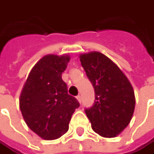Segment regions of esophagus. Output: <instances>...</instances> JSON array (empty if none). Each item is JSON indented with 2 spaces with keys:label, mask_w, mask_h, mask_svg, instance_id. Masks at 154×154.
<instances>
[{
  "label": "esophagus",
  "mask_w": 154,
  "mask_h": 154,
  "mask_svg": "<svg viewBox=\"0 0 154 154\" xmlns=\"http://www.w3.org/2000/svg\"><path fill=\"white\" fill-rule=\"evenodd\" d=\"M76 99H78V100H79V102L81 103V100H82V98H81V96H80V95H78V96H76Z\"/></svg>",
  "instance_id": "esophagus-1"
}]
</instances>
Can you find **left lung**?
<instances>
[{
	"mask_svg": "<svg viewBox=\"0 0 154 154\" xmlns=\"http://www.w3.org/2000/svg\"><path fill=\"white\" fill-rule=\"evenodd\" d=\"M79 59L95 91L94 104L85 109L91 128L102 137H116L133 116V88L121 69L100 52L84 54Z\"/></svg>",
	"mask_w": 154,
	"mask_h": 154,
	"instance_id": "1",
	"label": "left lung"
}]
</instances>
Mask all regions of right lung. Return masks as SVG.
<instances>
[{
    "mask_svg": "<svg viewBox=\"0 0 154 154\" xmlns=\"http://www.w3.org/2000/svg\"><path fill=\"white\" fill-rule=\"evenodd\" d=\"M69 55L48 54L31 69L20 94L19 106L27 127L41 139L56 140L66 133L79 103L67 93L62 79Z\"/></svg>",
    "mask_w": 154,
    "mask_h": 154,
    "instance_id": "right-lung-1",
    "label": "right lung"
}]
</instances>
